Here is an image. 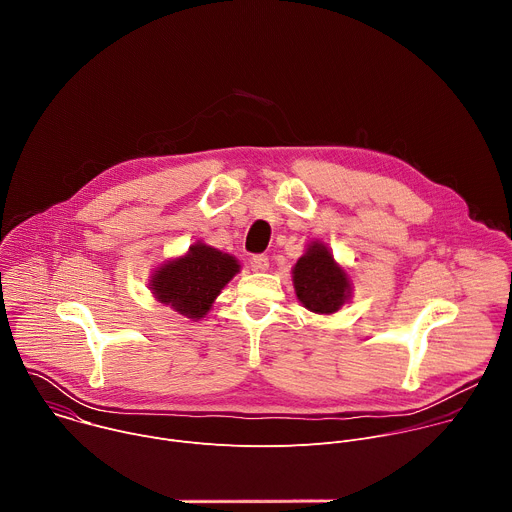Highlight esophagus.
Masks as SVG:
<instances>
[{"label":"esophagus","instance_id":"esophagus-1","mask_svg":"<svg viewBox=\"0 0 512 512\" xmlns=\"http://www.w3.org/2000/svg\"><path fill=\"white\" fill-rule=\"evenodd\" d=\"M251 267H253L255 271H265V269L269 267V259H267V255H253V259H251Z\"/></svg>","mask_w":512,"mask_h":512}]
</instances>
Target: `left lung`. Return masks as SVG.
I'll return each instance as SVG.
<instances>
[{
  "mask_svg": "<svg viewBox=\"0 0 512 512\" xmlns=\"http://www.w3.org/2000/svg\"><path fill=\"white\" fill-rule=\"evenodd\" d=\"M296 296L304 308L316 314L338 312L352 296L348 273L334 261L322 241H312L294 265Z\"/></svg>",
  "mask_w": 512,
  "mask_h": 512,
  "instance_id": "obj_1",
  "label": "left lung"
}]
</instances>
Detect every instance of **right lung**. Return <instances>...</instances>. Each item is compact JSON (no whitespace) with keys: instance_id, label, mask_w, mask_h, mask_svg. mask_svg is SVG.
<instances>
[{"instance_id":"obj_1","label":"right lung","mask_w":512,"mask_h":512,"mask_svg":"<svg viewBox=\"0 0 512 512\" xmlns=\"http://www.w3.org/2000/svg\"><path fill=\"white\" fill-rule=\"evenodd\" d=\"M239 269L241 265L233 255L204 243H194L186 255L154 271L150 289L160 304L170 306L190 320H200Z\"/></svg>"}]
</instances>
